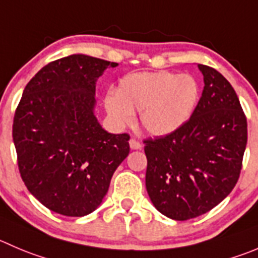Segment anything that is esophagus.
Masks as SVG:
<instances>
[{"instance_id":"obj_1","label":"esophagus","mask_w":258,"mask_h":258,"mask_svg":"<svg viewBox=\"0 0 258 258\" xmlns=\"http://www.w3.org/2000/svg\"><path fill=\"white\" fill-rule=\"evenodd\" d=\"M129 146H131L132 149H142V143L141 142H138L137 139H131L129 141Z\"/></svg>"}]
</instances>
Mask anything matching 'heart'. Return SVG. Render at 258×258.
Here are the masks:
<instances>
[{"mask_svg":"<svg viewBox=\"0 0 258 258\" xmlns=\"http://www.w3.org/2000/svg\"><path fill=\"white\" fill-rule=\"evenodd\" d=\"M200 99V83L188 73L167 71L139 72L120 80L116 94L105 97V107L112 121L125 125L139 111V121L147 133L156 137L175 133L188 121Z\"/></svg>","mask_w":258,"mask_h":258,"instance_id":"heart-1","label":"heart"}]
</instances>
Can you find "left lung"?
Here are the masks:
<instances>
[{"instance_id":"8db88e82","label":"left lung","mask_w":258,"mask_h":258,"mask_svg":"<svg viewBox=\"0 0 258 258\" xmlns=\"http://www.w3.org/2000/svg\"><path fill=\"white\" fill-rule=\"evenodd\" d=\"M198 67L204 90L188 121L175 133L144 141L147 192L173 220L205 214L229 195L247 144V119L234 88L214 68Z\"/></svg>"}]
</instances>
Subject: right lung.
Wrapping results in <instances>:
<instances>
[{"instance_id": "1", "label": "right lung", "mask_w": 258, "mask_h": 258, "mask_svg": "<svg viewBox=\"0 0 258 258\" xmlns=\"http://www.w3.org/2000/svg\"><path fill=\"white\" fill-rule=\"evenodd\" d=\"M117 63L72 54L41 68L15 111L12 138L24 183L51 212L85 217L99 208L129 136L102 129L95 116L96 81Z\"/></svg>"}]
</instances>
